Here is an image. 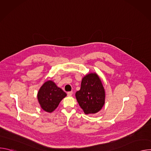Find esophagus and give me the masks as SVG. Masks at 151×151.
I'll return each instance as SVG.
<instances>
[{
    "mask_svg": "<svg viewBox=\"0 0 151 151\" xmlns=\"http://www.w3.org/2000/svg\"><path fill=\"white\" fill-rule=\"evenodd\" d=\"M72 94H73V92L72 91H70V92L68 93V96H72Z\"/></svg>",
    "mask_w": 151,
    "mask_h": 151,
    "instance_id": "esophagus-1",
    "label": "esophagus"
}]
</instances>
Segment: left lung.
Returning a JSON list of instances; mask_svg holds the SVG:
<instances>
[{
	"label": "left lung",
	"instance_id": "obj_1",
	"mask_svg": "<svg viewBox=\"0 0 151 151\" xmlns=\"http://www.w3.org/2000/svg\"><path fill=\"white\" fill-rule=\"evenodd\" d=\"M76 99L85 114H96L105 103V90L96 73H89L82 79L81 89L75 93Z\"/></svg>",
	"mask_w": 151,
	"mask_h": 151
}]
</instances>
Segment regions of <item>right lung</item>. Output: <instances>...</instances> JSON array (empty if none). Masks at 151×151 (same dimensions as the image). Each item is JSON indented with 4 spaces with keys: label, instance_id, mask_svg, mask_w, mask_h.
Listing matches in <instances>:
<instances>
[{
    "label": "right lung",
    "instance_id": "right-lung-1",
    "mask_svg": "<svg viewBox=\"0 0 151 151\" xmlns=\"http://www.w3.org/2000/svg\"><path fill=\"white\" fill-rule=\"evenodd\" d=\"M66 96V93L57 87L54 81L49 80L41 86L37 97L41 108L45 112L51 113Z\"/></svg>",
    "mask_w": 151,
    "mask_h": 151
}]
</instances>
